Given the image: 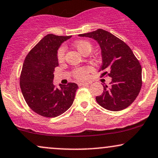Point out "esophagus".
I'll return each instance as SVG.
<instances>
[{"instance_id": "esophagus-1", "label": "esophagus", "mask_w": 158, "mask_h": 158, "mask_svg": "<svg viewBox=\"0 0 158 158\" xmlns=\"http://www.w3.org/2000/svg\"><path fill=\"white\" fill-rule=\"evenodd\" d=\"M78 85H79V86H87V85H89L90 84L87 82H80V83H79Z\"/></svg>"}]
</instances>
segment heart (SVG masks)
<instances>
[{
	"mask_svg": "<svg viewBox=\"0 0 158 158\" xmlns=\"http://www.w3.org/2000/svg\"><path fill=\"white\" fill-rule=\"evenodd\" d=\"M73 45L75 48L77 49L81 54H85L87 53H90L92 50V44L89 41L85 40H79L74 42ZM64 54H65V47L64 45H61L58 48L57 53H56V57L57 60L60 62H63L64 60ZM92 69L90 67L86 66V67L77 68L75 70H73V75L76 79L79 81H84L87 79L88 74L91 72Z\"/></svg>",
	"mask_w": 158,
	"mask_h": 158,
	"instance_id": "b5f03b06",
	"label": "heart"
}]
</instances>
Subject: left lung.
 Returning <instances> with one entry per match:
<instances>
[{
	"mask_svg": "<svg viewBox=\"0 0 158 158\" xmlns=\"http://www.w3.org/2000/svg\"><path fill=\"white\" fill-rule=\"evenodd\" d=\"M94 39L102 49V64L99 71L112 78L110 86L96 96L100 106L110 111H119L130 105L142 86V68L132 51L123 40L105 30L97 29L79 35Z\"/></svg>",
	"mask_w": 158,
	"mask_h": 158,
	"instance_id": "8db88e82",
	"label": "left lung"
}]
</instances>
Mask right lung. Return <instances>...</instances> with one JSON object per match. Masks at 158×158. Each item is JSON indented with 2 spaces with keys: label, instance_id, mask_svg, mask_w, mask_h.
<instances>
[{
  "label": "right lung",
  "instance_id": "right-lung-1",
  "mask_svg": "<svg viewBox=\"0 0 158 158\" xmlns=\"http://www.w3.org/2000/svg\"><path fill=\"white\" fill-rule=\"evenodd\" d=\"M71 36L48 34L28 52L23 64L20 86L28 106L38 115L54 118L69 109L78 85L69 82L58 89L53 84L54 68L59 65L56 53Z\"/></svg>",
  "mask_w": 158,
  "mask_h": 158
}]
</instances>
